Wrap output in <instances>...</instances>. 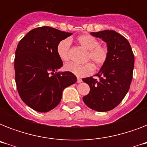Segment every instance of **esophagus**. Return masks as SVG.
Listing matches in <instances>:
<instances>
[{
	"mask_svg": "<svg viewBox=\"0 0 147 147\" xmlns=\"http://www.w3.org/2000/svg\"><path fill=\"white\" fill-rule=\"evenodd\" d=\"M82 82V78H77V82L78 83H80V82Z\"/></svg>",
	"mask_w": 147,
	"mask_h": 147,
	"instance_id": "1",
	"label": "esophagus"
}]
</instances>
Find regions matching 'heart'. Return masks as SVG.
<instances>
[{
  "instance_id": "heart-1",
  "label": "heart",
  "mask_w": 147,
  "mask_h": 147,
  "mask_svg": "<svg viewBox=\"0 0 147 147\" xmlns=\"http://www.w3.org/2000/svg\"><path fill=\"white\" fill-rule=\"evenodd\" d=\"M76 41L81 47L88 50L86 61L91 60L96 68L102 66L108 59L109 51L107 47L100 44L99 40L91 34H82L76 39ZM70 41L69 39L61 40L56 47V53L58 57L64 62L69 60ZM65 70L75 74L79 77L87 76L94 71V65L88 62L84 65H77L69 63L65 66Z\"/></svg>"
}]
</instances>
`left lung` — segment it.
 Instances as JSON below:
<instances>
[{
  "label": "left lung",
  "instance_id": "obj_1",
  "mask_svg": "<svg viewBox=\"0 0 147 147\" xmlns=\"http://www.w3.org/2000/svg\"><path fill=\"white\" fill-rule=\"evenodd\" d=\"M91 35L107 42L109 55L95 75L98 79L93 77L82 79L90 87V92L82 99L91 109L108 111L116 107L128 92L133 78L134 55L127 40L115 31L107 30Z\"/></svg>",
  "mask_w": 147,
  "mask_h": 147
}]
</instances>
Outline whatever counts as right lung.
<instances>
[{
    "label": "right lung",
    "instance_id": "1",
    "mask_svg": "<svg viewBox=\"0 0 147 147\" xmlns=\"http://www.w3.org/2000/svg\"><path fill=\"white\" fill-rule=\"evenodd\" d=\"M72 33L50 26L30 30L17 45L15 52V82L20 97L39 112L55 108L63 90L76 82L70 71H58L63 65L56 53L59 42Z\"/></svg>",
    "mask_w": 147,
    "mask_h": 147
}]
</instances>
